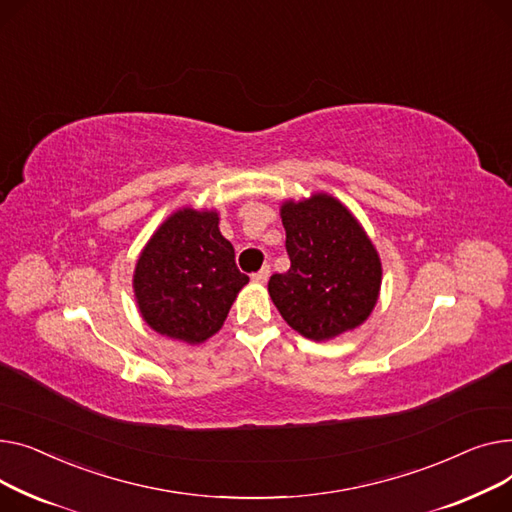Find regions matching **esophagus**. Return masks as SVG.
Wrapping results in <instances>:
<instances>
[{
  "label": "esophagus",
  "instance_id": "34e87169",
  "mask_svg": "<svg viewBox=\"0 0 512 512\" xmlns=\"http://www.w3.org/2000/svg\"><path fill=\"white\" fill-rule=\"evenodd\" d=\"M268 275H270V266H268V264H264V266L258 270V273H254V275H252V281H254V283H258V285H264V283L268 281Z\"/></svg>",
  "mask_w": 512,
  "mask_h": 512
}]
</instances>
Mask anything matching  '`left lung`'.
Segmentation results:
<instances>
[{
	"label": "left lung",
	"instance_id": "left-lung-1",
	"mask_svg": "<svg viewBox=\"0 0 512 512\" xmlns=\"http://www.w3.org/2000/svg\"><path fill=\"white\" fill-rule=\"evenodd\" d=\"M281 219L291 260L268 293L285 322L312 341H328L364 324L380 283V256L351 210L328 194L285 200Z\"/></svg>",
	"mask_w": 512,
	"mask_h": 512
}]
</instances>
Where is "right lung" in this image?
<instances>
[{"label":"right lung","mask_w":512,"mask_h":512,"mask_svg":"<svg viewBox=\"0 0 512 512\" xmlns=\"http://www.w3.org/2000/svg\"><path fill=\"white\" fill-rule=\"evenodd\" d=\"M248 275L219 231L217 210L179 208L148 239L134 270L144 322L159 335L200 345L219 333Z\"/></svg>","instance_id":"obj_1"}]
</instances>
